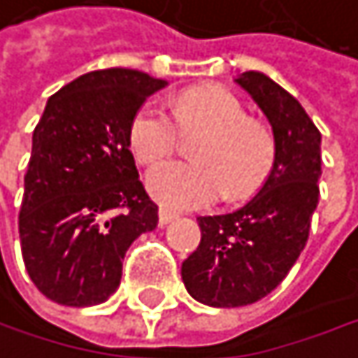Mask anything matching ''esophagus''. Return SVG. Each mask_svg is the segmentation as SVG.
Wrapping results in <instances>:
<instances>
[{
	"instance_id": "obj_1",
	"label": "esophagus",
	"mask_w": 358,
	"mask_h": 358,
	"mask_svg": "<svg viewBox=\"0 0 358 358\" xmlns=\"http://www.w3.org/2000/svg\"><path fill=\"white\" fill-rule=\"evenodd\" d=\"M176 216H178L176 212H171V210H167V208H159V227L169 224Z\"/></svg>"
}]
</instances>
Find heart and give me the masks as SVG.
<instances>
[{
	"mask_svg": "<svg viewBox=\"0 0 358 358\" xmlns=\"http://www.w3.org/2000/svg\"><path fill=\"white\" fill-rule=\"evenodd\" d=\"M180 129L208 134L193 148L197 161H167L146 173V191L165 208H206L227 193L245 199L260 191L273 171V134L248 119L243 102L227 87L187 90L176 100L173 115L155 102L142 104L129 123V148L140 163H157L173 152Z\"/></svg>",
	"mask_w": 358,
	"mask_h": 358,
	"instance_id": "heart-1",
	"label": "heart"
}]
</instances>
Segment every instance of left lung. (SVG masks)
Instances as JSON below:
<instances>
[{
    "label": "left lung",
    "mask_w": 358,
    "mask_h": 358,
    "mask_svg": "<svg viewBox=\"0 0 358 358\" xmlns=\"http://www.w3.org/2000/svg\"><path fill=\"white\" fill-rule=\"evenodd\" d=\"M262 108L275 136V165L260 193L222 216H199L201 243L182 262L187 292L216 308L268 296L302 254L319 203L321 131L302 104L258 71L235 79Z\"/></svg>",
    "instance_id": "1"
}]
</instances>
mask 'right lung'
Listing matches in <instances>:
<instances>
[{
  "label": "right lung",
  "mask_w": 358,
  "mask_h": 358,
  "mask_svg": "<svg viewBox=\"0 0 358 358\" xmlns=\"http://www.w3.org/2000/svg\"><path fill=\"white\" fill-rule=\"evenodd\" d=\"M165 85L142 71L102 69L48 98L33 131L18 233L27 273L52 302H106L127 248L155 231L157 206L138 178L129 123Z\"/></svg>",
  "instance_id": "add662e5"
}]
</instances>
